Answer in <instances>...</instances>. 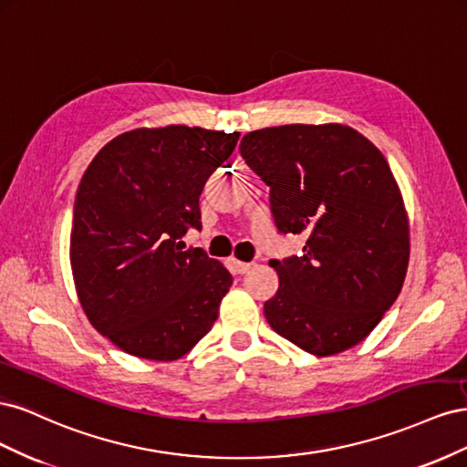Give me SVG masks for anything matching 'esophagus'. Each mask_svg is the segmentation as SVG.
Listing matches in <instances>:
<instances>
[{
    "mask_svg": "<svg viewBox=\"0 0 467 467\" xmlns=\"http://www.w3.org/2000/svg\"><path fill=\"white\" fill-rule=\"evenodd\" d=\"M232 263H234V268H235V273H239V275H244V273H247V271H249V268H251V263H244V261H237V259H234Z\"/></svg>",
    "mask_w": 467,
    "mask_h": 467,
    "instance_id": "1",
    "label": "esophagus"
}]
</instances>
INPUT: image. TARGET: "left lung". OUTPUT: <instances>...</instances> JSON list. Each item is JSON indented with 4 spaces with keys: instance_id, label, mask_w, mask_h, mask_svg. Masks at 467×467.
<instances>
[{
    "instance_id": "8db88e82",
    "label": "left lung",
    "mask_w": 467,
    "mask_h": 467,
    "mask_svg": "<svg viewBox=\"0 0 467 467\" xmlns=\"http://www.w3.org/2000/svg\"><path fill=\"white\" fill-rule=\"evenodd\" d=\"M239 151L271 189L280 234H302V255L273 259L278 290L268 325L316 357L362 338L401 292L409 222L381 151L350 126L286 124L249 132Z\"/></svg>"
}]
</instances>
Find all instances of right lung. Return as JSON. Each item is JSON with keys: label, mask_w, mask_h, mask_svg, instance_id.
Returning a JSON list of instances; mask_svg holds the SVG:
<instances>
[{"label": "right lung", "mask_w": 467, "mask_h": 467, "mask_svg": "<svg viewBox=\"0 0 467 467\" xmlns=\"http://www.w3.org/2000/svg\"><path fill=\"white\" fill-rule=\"evenodd\" d=\"M239 132L199 126L124 132L76 194L69 261L83 312L129 355L177 360L212 329L232 275L179 239L201 230L199 199Z\"/></svg>", "instance_id": "obj_1"}]
</instances>
